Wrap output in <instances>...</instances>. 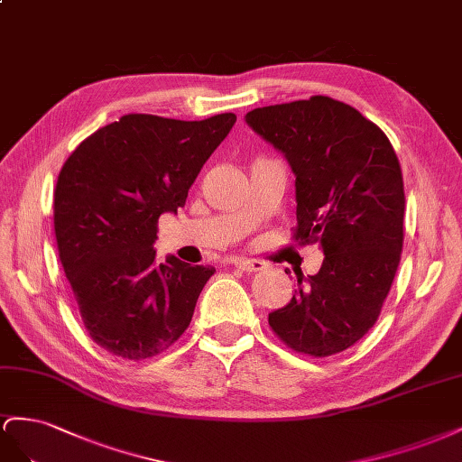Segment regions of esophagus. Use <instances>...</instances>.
Returning <instances> with one entry per match:
<instances>
[{"label": "esophagus", "instance_id": "obj_1", "mask_svg": "<svg viewBox=\"0 0 462 462\" xmlns=\"http://www.w3.org/2000/svg\"><path fill=\"white\" fill-rule=\"evenodd\" d=\"M232 265H234L236 269L245 271V273H255V271H261V269H263V263L254 261V259H234Z\"/></svg>", "mask_w": 462, "mask_h": 462}]
</instances>
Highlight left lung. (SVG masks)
<instances>
[{
    "instance_id": "1",
    "label": "left lung",
    "mask_w": 462,
    "mask_h": 462,
    "mask_svg": "<svg viewBox=\"0 0 462 462\" xmlns=\"http://www.w3.org/2000/svg\"><path fill=\"white\" fill-rule=\"evenodd\" d=\"M245 124L282 152L296 176L294 238L321 245L319 273L269 325L301 354L331 356L379 318L402 252L404 188L387 135L348 104L311 97L245 114Z\"/></svg>"
}]
</instances>
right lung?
Segmentation results:
<instances>
[{
	"label": "right lung",
	"instance_id": "1",
	"mask_svg": "<svg viewBox=\"0 0 462 462\" xmlns=\"http://www.w3.org/2000/svg\"><path fill=\"white\" fill-rule=\"evenodd\" d=\"M234 114L201 122L127 114L65 161L54 191L60 261L90 338L127 360L170 348L186 331L215 267L156 259V224L178 213Z\"/></svg>",
	"mask_w": 462,
	"mask_h": 462
}]
</instances>
